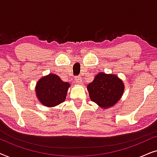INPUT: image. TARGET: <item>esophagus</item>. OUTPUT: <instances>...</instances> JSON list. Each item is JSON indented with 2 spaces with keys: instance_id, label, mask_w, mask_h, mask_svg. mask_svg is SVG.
<instances>
[{
  "instance_id": "1",
  "label": "esophagus",
  "mask_w": 157,
  "mask_h": 157,
  "mask_svg": "<svg viewBox=\"0 0 157 157\" xmlns=\"http://www.w3.org/2000/svg\"><path fill=\"white\" fill-rule=\"evenodd\" d=\"M75 82L76 83H78V84H81L82 83V79L79 76H75Z\"/></svg>"
}]
</instances>
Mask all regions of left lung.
Wrapping results in <instances>:
<instances>
[{
  "instance_id": "1",
  "label": "left lung",
  "mask_w": 157,
  "mask_h": 157,
  "mask_svg": "<svg viewBox=\"0 0 157 157\" xmlns=\"http://www.w3.org/2000/svg\"><path fill=\"white\" fill-rule=\"evenodd\" d=\"M90 98L102 108L114 105L121 97L124 86L116 75L99 73L87 86Z\"/></svg>"
}]
</instances>
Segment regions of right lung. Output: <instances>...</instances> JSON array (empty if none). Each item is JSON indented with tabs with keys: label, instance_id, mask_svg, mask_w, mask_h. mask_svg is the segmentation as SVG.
<instances>
[{
	"label": "right lung",
	"instance_id": "1",
	"mask_svg": "<svg viewBox=\"0 0 157 157\" xmlns=\"http://www.w3.org/2000/svg\"><path fill=\"white\" fill-rule=\"evenodd\" d=\"M69 86V83L64 82L59 76L51 74L38 81L36 93L42 104L53 107L65 101Z\"/></svg>",
	"mask_w": 157,
	"mask_h": 157
}]
</instances>
